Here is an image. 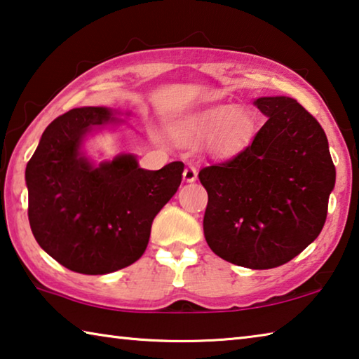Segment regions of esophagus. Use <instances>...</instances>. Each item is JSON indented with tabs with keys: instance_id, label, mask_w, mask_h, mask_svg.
I'll use <instances>...</instances> for the list:
<instances>
[{
	"instance_id": "obj_1",
	"label": "esophagus",
	"mask_w": 359,
	"mask_h": 359,
	"mask_svg": "<svg viewBox=\"0 0 359 359\" xmlns=\"http://www.w3.org/2000/svg\"><path fill=\"white\" fill-rule=\"evenodd\" d=\"M198 179V168L194 165H188L184 171V180L194 182Z\"/></svg>"
}]
</instances>
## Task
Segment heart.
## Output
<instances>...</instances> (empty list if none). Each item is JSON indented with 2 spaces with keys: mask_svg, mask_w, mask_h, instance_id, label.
<instances>
[{
  "mask_svg": "<svg viewBox=\"0 0 359 359\" xmlns=\"http://www.w3.org/2000/svg\"><path fill=\"white\" fill-rule=\"evenodd\" d=\"M255 131V115L248 109L222 106L180 120L174 137L182 144L212 141L218 155H231L250 141Z\"/></svg>",
  "mask_w": 359,
  "mask_h": 359,
  "instance_id": "b5f03b06",
  "label": "heart"
}]
</instances>
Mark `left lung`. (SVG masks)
<instances>
[{
    "mask_svg": "<svg viewBox=\"0 0 359 359\" xmlns=\"http://www.w3.org/2000/svg\"><path fill=\"white\" fill-rule=\"evenodd\" d=\"M255 104L267 121L229 160L205 166L204 236L229 263L271 269L318 238L336 184L321 125L296 100L266 96Z\"/></svg>",
    "mask_w": 359,
    "mask_h": 359,
    "instance_id": "left-lung-1",
    "label": "left lung"
}]
</instances>
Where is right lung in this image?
Wrapping results in <instances>:
<instances>
[{
    "label": "right lung",
    "mask_w": 359,
    "mask_h": 359,
    "mask_svg": "<svg viewBox=\"0 0 359 359\" xmlns=\"http://www.w3.org/2000/svg\"><path fill=\"white\" fill-rule=\"evenodd\" d=\"M107 121L112 117L106 107L60 115L42 133L25 171L34 239L79 274H109L141 258L154 218L177 191L184 172L182 161L145 171L133 155L90 165L79 151L82 137Z\"/></svg>",
    "instance_id": "obj_1"
}]
</instances>
